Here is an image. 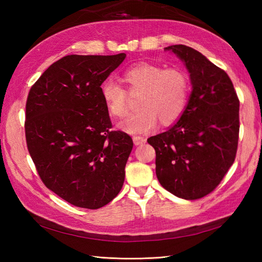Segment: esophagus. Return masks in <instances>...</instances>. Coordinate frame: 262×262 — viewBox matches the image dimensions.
Returning a JSON list of instances; mask_svg holds the SVG:
<instances>
[{"label":"esophagus","instance_id":"34e87169","mask_svg":"<svg viewBox=\"0 0 262 262\" xmlns=\"http://www.w3.org/2000/svg\"><path fill=\"white\" fill-rule=\"evenodd\" d=\"M133 142H134L135 145H141V144L145 143L146 140L142 136H134V137H133Z\"/></svg>","mask_w":262,"mask_h":262}]
</instances>
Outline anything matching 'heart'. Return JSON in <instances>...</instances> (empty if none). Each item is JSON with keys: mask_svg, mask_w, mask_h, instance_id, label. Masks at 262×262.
<instances>
[{"mask_svg": "<svg viewBox=\"0 0 262 262\" xmlns=\"http://www.w3.org/2000/svg\"><path fill=\"white\" fill-rule=\"evenodd\" d=\"M129 94L140 93L137 111L119 124L121 130L129 134H145L157 126H168L180 118L189 96L188 75L180 69H163L149 63H138L127 69L120 76ZM100 94L108 114L121 118L127 113L128 97L119 84L105 80Z\"/></svg>", "mask_w": 262, "mask_h": 262, "instance_id": "obj_1", "label": "heart"}]
</instances>
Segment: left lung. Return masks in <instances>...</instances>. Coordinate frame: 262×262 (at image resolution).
<instances>
[{
    "mask_svg": "<svg viewBox=\"0 0 262 262\" xmlns=\"http://www.w3.org/2000/svg\"><path fill=\"white\" fill-rule=\"evenodd\" d=\"M165 51L185 63L192 91L180 119L147 142L157 153L161 186L177 197L193 200L213 191L234 162L240 101L225 71L196 49L173 45Z\"/></svg>",
    "mask_w": 262,
    "mask_h": 262,
    "instance_id": "8db88e82",
    "label": "left lung"
}]
</instances>
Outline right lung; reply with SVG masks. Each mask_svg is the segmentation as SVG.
<instances>
[{
  "instance_id": "obj_1",
  "label": "right lung",
  "mask_w": 262,
  "mask_h": 262,
  "mask_svg": "<svg viewBox=\"0 0 262 262\" xmlns=\"http://www.w3.org/2000/svg\"><path fill=\"white\" fill-rule=\"evenodd\" d=\"M125 57L68 55L28 94L26 141L38 174L49 190L77 207H102L124 185L133 140L111 130L100 86Z\"/></svg>"
}]
</instances>
